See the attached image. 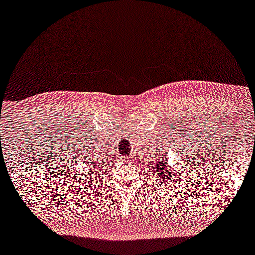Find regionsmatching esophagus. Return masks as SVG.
Segmentation results:
<instances>
[{
    "label": "esophagus",
    "mask_w": 255,
    "mask_h": 255,
    "mask_svg": "<svg viewBox=\"0 0 255 255\" xmlns=\"http://www.w3.org/2000/svg\"><path fill=\"white\" fill-rule=\"evenodd\" d=\"M124 160H125V162H127V163L130 164V163L132 162V157H124Z\"/></svg>",
    "instance_id": "esophagus-1"
}]
</instances>
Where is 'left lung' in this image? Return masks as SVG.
<instances>
[{
    "mask_svg": "<svg viewBox=\"0 0 255 255\" xmlns=\"http://www.w3.org/2000/svg\"><path fill=\"white\" fill-rule=\"evenodd\" d=\"M167 165V162L166 159L164 157H160L157 162H154V172L156 174H157V177L159 178V180L163 179L164 180H171V175L172 178H173V173L170 171V168Z\"/></svg>",
    "mask_w": 255,
    "mask_h": 255,
    "instance_id": "8db88e82",
    "label": "left lung"
}]
</instances>
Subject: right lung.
<instances>
[{
	"label": "right lung",
	"mask_w": 255,
	"mask_h": 255,
	"mask_svg": "<svg viewBox=\"0 0 255 255\" xmlns=\"http://www.w3.org/2000/svg\"><path fill=\"white\" fill-rule=\"evenodd\" d=\"M90 163V162H89ZM93 163H95V162H93ZM95 166H96V164H95ZM93 168V167H92ZM91 173H92V175H93V172H91Z\"/></svg>",
	"instance_id": "obj_1"
}]
</instances>
